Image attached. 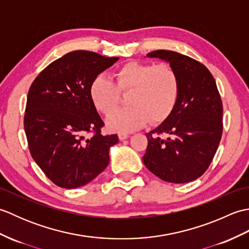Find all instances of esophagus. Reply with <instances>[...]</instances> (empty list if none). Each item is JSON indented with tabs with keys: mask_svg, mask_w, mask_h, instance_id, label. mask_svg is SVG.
I'll use <instances>...</instances> for the list:
<instances>
[{
	"mask_svg": "<svg viewBox=\"0 0 249 249\" xmlns=\"http://www.w3.org/2000/svg\"><path fill=\"white\" fill-rule=\"evenodd\" d=\"M128 137H129L128 134H125V133H120V134H119V139H120L121 141L127 139Z\"/></svg>",
	"mask_w": 249,
	"mask_h": 249,
	"instance_id": "34e87169",
	"label": "esophagus"
}]
</instances>
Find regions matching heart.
<instances>
[{
	"mask_svg": "<svg viewBox=\"0 0 249 249\" xmlns=\"http://www.w3.org/2000/svg\"><path fill=\"white\" fill-rule=\"evenodd\" d=\"M131 92L130 107L112 112L120 101V94ZM179 79L174 68L168 64L153 65L131 61L113 72V82L98 75L89 84V98L100 113L109 115L110 130L128 133L143 127L152 120L165 121L178 103Z\"/></svg>",
	"mask_w": 249,
	"mask_h": 249,
	"instance_id": "1",
	"label": "heart"
}]
</instances>
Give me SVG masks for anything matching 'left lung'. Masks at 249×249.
Segmentation results:
<instances>
[{"instance_id": "8db88e82", "label": "left lung", "mask_w": 249, "mask_h": 249, "mask_svg": "<svg viewBox=\"0 0 249 249\" xmlns=\"http://www.w3.org/2000/svg\"><path fill=\"white\" fill-rule=\"evenodd\" d=\"M166 61L179 79L171 114L146 133L145 167L169 183L200 178L212 162L223 134V103L212 73L200 62L170 50L146 54Z\"/></svg>"}]
</instances>
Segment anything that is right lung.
<instances>
[{
  "label": "right lung",
  "mask_w": 249,
  "mask_h": 249,
  "mask_svg": "<svg viewBox=\"0 0 249 249\" xmlns=\"http://www.w3.org/2000/svg\"><path fill=\"white\" fill-rule=\"evenodd\" d=\"M118 60L72 51L32 83L24 114L26 139L33 160L57 186H83L108 166L109 150L119 138L100 134L104 122L89 98V84Z\"/></svg>",
  "instance_id": "obj_1"
}]
</instances>
